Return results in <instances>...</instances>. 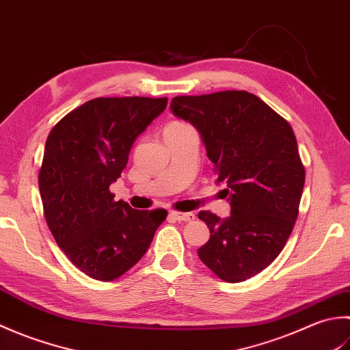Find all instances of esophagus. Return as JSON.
Masks as SVG:
<instances>
[{
    "instance_id": "34e87169",
    "label": "esophagus",
    "mask_w": 350,
    "mask_h": 350,
    "mask_svg": "<svg viewBox=\"0 0 350 350\" xmlns=\"http://www.w3.org/2000/svg\"><path fill=\"white\" fill-rule=\"evenodd\" d=\"M170 215L174 219L185 221V222H189V221H192V219L196 218V215L191 213V212H176V211H173V212H170Z\"/></svg>"
}]
</instances>
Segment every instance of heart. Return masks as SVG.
I'll use <instances>...</instances> for the list:
<instances>
[{
  "instance_id": "obj_1",
  "label": "heart",
  "mask_w": 350,
  "mask_h": 350,
  "mask_svg": "<svg viewBox=\"0 0 350 350\" xmlns=\"http://www.w3.org/2000/svg\"><path fill=\"white\" fill-rule=\"evenodd\" d=\"M189 131H194L191 128L188 123H183V122H171L163 133H180V132H189Z\"/></svg>"
}]
</instances>
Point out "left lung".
Instances as JSON below:
<instances>
[{"instance_id": "8db88e82", "label": "left lung", "mask_w": 350, "mask_h": 350, "mask_svg": "<svg viewBox=\"0 0 350 350\" xmlns=\"http://www.w3.org/2000/svg\"><path fill=\"white\" fill-rule=\"evenodd\" d=\"M177 118L198 131L230 217L198 213L211 237L198 257L227 282L254 277L278 257L298 218L306 170L284 118L248 92L177 96Z\"/></svg>"}]
</instances>
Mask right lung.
<instances>
[{"label": "right lung", "mask_w": 350, "mask_h": 350, "mask_svg": "<svg viewBox=\"0 0 350 350\" xmlns=\"http://www.w3.org/2000/svg\"><path fill=\"white\" fill-rule=\"evenodd\" d=\"M167 102L98 98L49 132L39 173L44 218L58 247L94 280H116L137 265L167 218V211L132 209L109 192L132 144Z\"/></svg>", "instance_id": "obj_1"}]
</instances>
